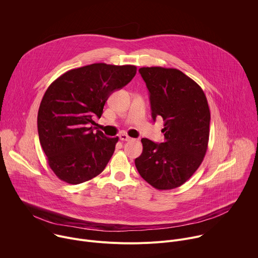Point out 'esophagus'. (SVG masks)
I'll list each match as a JSON object with an SVG mask.
<instances>
[{"label":"esophagus","instance_id":"obj_1","mask_svg":"<svg viewBox=\"0 0 258 258\" xmlns=\"http://www.w3.org/2000/svg\"><path fill=\"white\" fill-rule=\"evenodd\" d=\"M119 139H120V141H130L132 138L125 134H122L119 136Z\"/></svg>","mask_w":258,"mask_h":258}]
</instances>
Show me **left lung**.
Instances as JSON below:
<instances>
[{"label":"left lung","mask_w":258,"mask_h":258,"mask_svg":"<svg viewBox=\"0 0 258 258\" xmlns=\"http://www.w3.org/2000/svg\"><path fill=\"white\" fill-rule=\"evenodd\" d=\"M139 72L150 93L152 117L164 121L163 143L143 138L135 159L140 175L157 190L185 183L207 151L210 111L201 87L175 68L142 67Z\"/></svg>","instance_id":"obj_1"}]
</instances>
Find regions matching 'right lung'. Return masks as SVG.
<instances>
[{"label":"right lung","instance_id":"right-lung-1","mask_svg":"<svg viewBox=\"0 0 258 258\" xmlns=\"http://www.w3.org/2000/svg\"><path fill=\"white\" fill-rule=\"evenodd\" d=\"M137 73L135 65L94 63L71 69L47 89L38 113V132L48 164L71 185L100 174L112 157L118 137L94 133V119L114 91L126 86Z\"/></svg>","mask_w":258,"mask_h":258}]
</instances>
